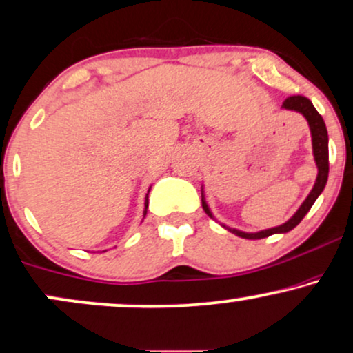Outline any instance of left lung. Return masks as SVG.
Instances as JSON below:
<instances>
[{"instance_id": "left-lung-1", "label": "left lung", "mask_w": 353, "mask_h": 353, "mask_svg": "<svg viewBox=\"0 0 353 353\" xmlns=\"http://www.w3.org/2000/svg\"><path fill=\"white\" fill-rule=\"evenodd\" d=\"M282 109L293 110V112L301 114L303 117L306 119L307 127H310V132H311V145H313V156H314L316 168H318V176H316L313 189H311L310 194H307V197L303 200L300 208H298L296 212L293 213L292 218H288V220L285 221L283 225L275 226V228L256 231V233H246V231L230 228V226L223 225V223L218 221L215 215L212 213V210H210V207H208L207 199H205L203 185H202V207L205 210V213H207L210 218H213V220L220 223L223 228L228 230L230 233L239 236V238L262 239V238H267V236H270V234H283V233H288V231H292L298 225V223H300L303 218H305L306 213L310 212V208L313 207L316 199H318L319 195L323 194L325 182H327V176H329V138H327V128H325V123H324L323 117H321L318 110L314 109L313 102H311L305 96H290V97H287V99L283 101Z\"/></svg>"}]
</instances>
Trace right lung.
<instances>
[{
	"instance_id": "obj_1",
	"label": "right lung",
	"mask_w": 353,
	"mask_h": 353,
	"mask_svg": "<svg viewBox=\"0 0 353 353\" xmlns=\"http://www.w3.org/2000/svg\"><path fill=\"white\" fill-rule=\"evenodd\" d=\"M150 190H151V185H150V189H148V194H150ZM148 194H146V197H145V210H143V216L146 215V208H148ZM102 252H105V251H102Z\"/></svg>"
}]
</instances>
